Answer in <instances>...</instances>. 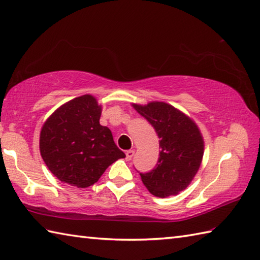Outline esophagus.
Segmentation results:
<instances>
[{
    "instance_id": "1",
    "label": "esophagus",
    "mask_w": 260,
    "mask_h": 260,
    "mask_svg": "<svg viewBox=\"0 0 260 260\" xmlns=\"http://www.w3.org/2000/svg\"><path fill=\"white\" fill-rule=\"evenodd\" d=\"M134 153L135 152L133 150H129V151L126 152V159H127V161H131L132 157L134 156Z\"/></svg>"
}]
</instances>
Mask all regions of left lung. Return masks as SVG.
<instances>
[{
	"instance_id": "obj_1",
	"label": "left lung",
	"mask_w": 260,
	"mask_h": 260,
	"mask_svg": "<svg viewBox=\"0 0 260 260\" xmlns=\"http://www.w3.org/2000/svg\"><path fill=\"white\" fill-rule=\"evenodd\" d=\"M159 137V157L150 172L140 173L153 196L165 198L184 190L194 178L203 156V139L193 120L162 102L134 105Z\"/></svg>"
}]
</instances>
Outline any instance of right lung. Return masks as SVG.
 I'll return each mask as SVG.
<instances>
[{"instance_id": "add662e5", "label": "right lung", "mask_w": 260, "mask_h": 260, "mask_svg": "<svg viewBox=\"0 0 260 260\" xmlns=\"http://www.w3.org/2000/svg\"><path fill=\"white\" fill-rule=\"evenodd\" d=\"M102 107L90 95L59 107L43 125L40 153L57 178L77 187L90 186L110 164L125 157L112 132L99 124Z\"/></svg>"}]
</instances>
